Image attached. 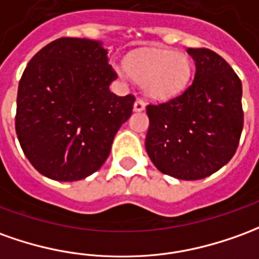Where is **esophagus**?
Listing matches in <instances>:
<instances>
[{
    "label": "esophagus",
    "mask_w": 259,
    "mask_h": 259,
    "mask_svg": "<svg viewBox=\"0 0 259 259\" xmlns=\"http://www.w3.org/2000/svg\"><path fill=\"white\" fill-rule=\"evenodd\" d=\"M133 109H135V112H142L146 109V104L143 102L142 99H137L135 102V106H133Z\"/></svg>",
    "instance_id": "1"
}]
</instances>
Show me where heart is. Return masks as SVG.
Listing matches in <instances>:
<instances>
[{
	"instance_id": "obj_1",
	"label": "heart",
	"mask_w": 259,
	"mask_h": 259,
	"mask_svg": "<svg viewBox=\"0 0 259 259\" xmlns=\"http://www.w3.org/2000/svg\"><path fill=\"white\" fill-rule=\"evenodd\" d=\"M124 68L142 84L144 95L154 101L175 98L192 75V61L185 53L162 49H143L129 54Z\"/></svg>"
}]
</instances>
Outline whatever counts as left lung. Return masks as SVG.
<instances>
[{"instance_id": "obj_1", "label": "left lung", "mask_w": 259, "mask_h": 259, "mask_svg": "<svg viewBox=\"0 0 259 259\" xmlns=\"http://www.w3.org/2000/svg\"><path fill=\"white\" fill-rule=\"evenodd\" d=\"M195 78L182 95L148 105L146 151L158 171L185 181L209 177L234 155L243 132V85L209 49H188Z\"/></svg>"}]
</instances>
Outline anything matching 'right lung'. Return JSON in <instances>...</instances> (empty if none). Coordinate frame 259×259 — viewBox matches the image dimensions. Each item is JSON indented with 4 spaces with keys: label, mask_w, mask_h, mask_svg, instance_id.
Instances as JSON below:
<instances>
[{
    "label": "right lung",
    "mask_w": 259,
    "mask_h": 259,
    "mask_svg": "<svg viewBox=\"0 0 259 259\" xmlns=\"http://www.w3.org/2000/svg\"><path fill=\"white\" fill-rule=\"evenodd\" d=\"M102 41L61 37L32 57L18 87L15 129L30 164L61 182L84 180L111 153L135 97H117Z\"/></svg>",
    "instance_id": "right-lung-1"
}]
</instances>
